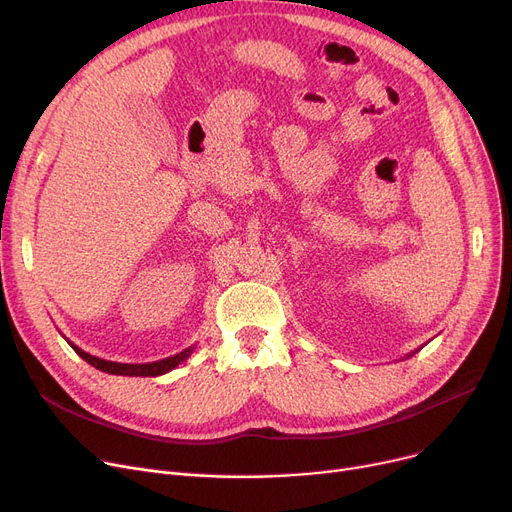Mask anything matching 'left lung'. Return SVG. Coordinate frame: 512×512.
Wrapping results in <instances>:
<instances>
[{"mask_svg":"<svg viewBox=\"0 0 512 512\" xmlns=\"http://www.w3.org/2000/svg\"><path fill=\"white\" fill-rule=\"evenodd\" d=\"M417 351H419V348H417ZM417 351H413V353H411V355H407V357H413V355H415V353H417Z\"/></svg>","mask_w":512,"mask_h":512,"instance_id":"obj_1","label":"left lung"}]
</instances>
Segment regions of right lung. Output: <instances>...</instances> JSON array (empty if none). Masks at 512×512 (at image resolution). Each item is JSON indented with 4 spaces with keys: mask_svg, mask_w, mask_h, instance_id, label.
I'll list each match as a JSON object with an SVG mask.
<instances>
[{
    "mask_svg": "<svg viewBox=\"0 0 512 512\" xmlns=\"http://www.w3.org/2000/svg\"><path fill=\"white\" fill-rule=\"evenodd\" d=\"M68 344L74 348V353L80 359H85L95 369L112 373V375H130V378H132V375H134V378H155V375H164V373L172 371L174 367H178L182 361H186L195 351V346H188L178 355H172V357L161 359V361H153V363H116V361H105V359L93 357V355L85 353L83 348H78L76 344H72L70 340H68Z\"/></svg>",
    "mask_w": 512,
    "mask_h": 512,
    "instance_id": "1",
    "label": "right lung"
}]
</instances>
